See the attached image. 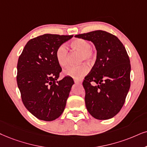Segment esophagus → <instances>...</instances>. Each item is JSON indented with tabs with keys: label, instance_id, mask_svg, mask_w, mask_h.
Segmentation results:
<instances>
[{
	"label": "esophagus",
	"instance_id": "1",
	"mask_svg": "<svg viewBox=\"0 0 147 147\" xmlns=\"http://www.w3.org/2000/svg\"><path fill=\"white\" fill-rule=\"evenodd\" d=\"M74 81H75V83H81V82H82L81 80H79V79H74Z\"/></svg>",
	"mask_w": 147,
	"mask_h": 147
}]
</instances>
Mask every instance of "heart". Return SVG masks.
I'll list each match as a JSON object with an SVG mask.
<instances>
[{
	"mask_svg": "<svg viewBox=\"0 0 147 147\" xmlns=\"http://www.w3.org/2000/svg\"><path fill=\"white\" fill-rule=\"evenodd\" d=\"M72 49L80 51L79 62H86L92 64L96 60V53L92 47L90 41L84 38H77L70 42ZM55 57L58 64L62 67L68 64V51L66 45H62L56 49ZM89 68L85 64H81L77 66H70L64 70V75L79 79L86 75Z\"/></svg>",
	"mask_w": 147,
	"mask_h": 147,
	"instance_id": "heart-1",
	"label": "heart"
}]
</instances>
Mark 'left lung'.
I'll use <instances>...</instances> for the list:
<instances>
[{
	"mask_svg": "<svg viewBox=\"0 0 147 147\" xmlns=\"http://www.w3.org/2000/svg\"><path fill=\"white\" fill-rule=\"evenodd\" d=\"M75 36L92 41L97 51L95 64L83 82L87 111L97 119L113 118L123 107L130 87V61L125 48L106 31Z\"/></svg>",
	"mask_w": 147,
	"mask_h": 147,
	"instance_id": "obj_1",
	"label": "left lung"
}]
</instances>
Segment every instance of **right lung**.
Here are the masks:
<instances>
[{"mask_svg":"<svg viewBox=\"0 0 147 147\" xmlns=\"http://www.w3.org/2000/svg\"><path fill=\"white\" fill-rule=\"evenodd\" d=\"M72 36L45 34L32 38L18 59L17 83L22 102L38 119L53 121L64 111L74 81L68 77L57 81L62 68L55 51Z\"/></svg>","mask_w":147,"mask_h":147,"instance_id":"add662e5","label":"right lung"}]
</instances>
